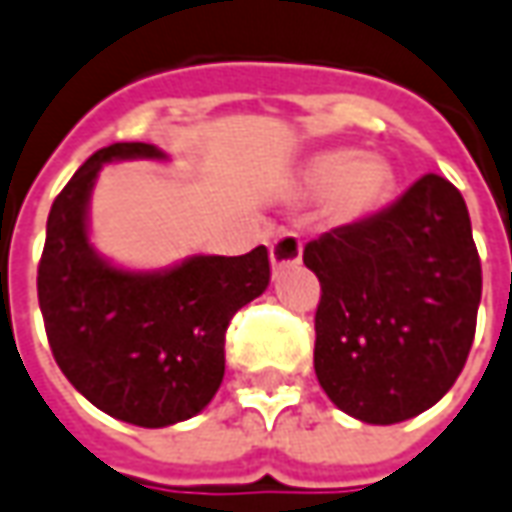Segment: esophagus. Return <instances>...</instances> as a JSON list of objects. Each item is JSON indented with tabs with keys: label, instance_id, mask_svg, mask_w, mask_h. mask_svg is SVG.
I'll use <instances>...</instances> for the list:
<instances>
[{
	"label": "esophagus",
	"instance_id": "1",
	"mask_svg": "<svg viewBox=\"0 0 512 512\" xmlns=\"http://www.w3.org/2000/svg\"><path fill=\"white\" fill-rule=\"evenodd\" d=\"M269 255H271V266H274V269H283V266H294V263H300V257H302L300 235H294V232H283V235H277V238L271 241Z\"/></svg>",
	"mask_w": 512,
	"mask_h": 512
}]
</instances>
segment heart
<instances>
[{"mask_svg":"<svg viewBox=\"0 0 512 512\" xmlns=\"http://www.w3.org/2000/svg\"><path fill=\"white\" fill-rule=\"evenodd\" d=\"M305 184L314 193H330L333 207L353 218L373 210L392 187V170L378 156H356L350 148L325 151L308 165Z\"/></svg>","mask_w":512,"mask_h":512,"instance_id":"1","label":"heart"}]
</instances>
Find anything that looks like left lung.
Instances as JSON below:
<instances>
[{"instance_id":"left-lung-1","label":"left lung","mask_w":512,"mask_h":512,"mask_svg":"<svg viewBox=\"0 0 512 512\" xmlns=\"http://www.w3.org/2000/svg\"><path fill=\"white\" fill-rule=\"evenodd\" d=\"M322 285L314 370L364 423L426 412L460 378L476 333L482 263L465 198L426 173L398 201L305 243Z\"/></svg>"}]
</instances>
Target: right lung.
<instances>
[{
  "label": "right lung",
  "mask_w": 512,
  "mask_h": 512,
  "mask_svg": "<svg viewBox=\"0 0 512 512\" xmlns=\"http://www.w3.org/2000/svg\"><path fill=\"white\" fill-rule=\"evenodd\" d=\"M162 159L114 142L83 162L52 201L38 263V305L69 384L106 415L162 429L198 415L224 381L229 319L269 285V252L196 255L168 271H125L89 243L86 207L111 159Z\"/></svg>",
  "instance_id": "1"
}]
</instances>
